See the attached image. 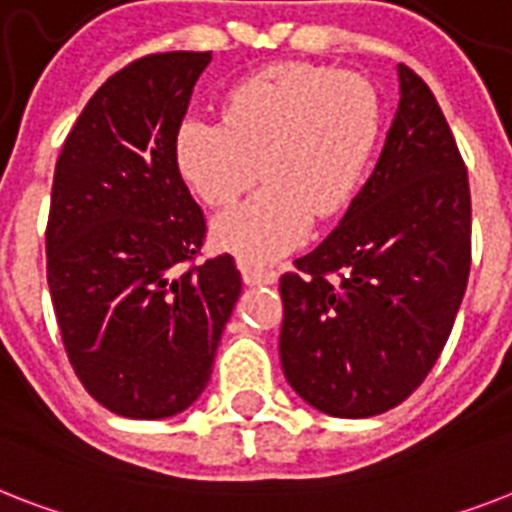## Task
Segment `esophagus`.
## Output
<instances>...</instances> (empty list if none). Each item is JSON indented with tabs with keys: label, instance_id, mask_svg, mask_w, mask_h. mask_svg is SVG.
I'll use <instances>...</instances> for the list:
<instances>
[{
	"label": "esophagus",
	"instance_id": "34e87169",
	"mask_svg": "<svg viewBox=\"0 0 512 512\" xmlns=\"http://www.w3.org/2000/svg\"><path fill=\"white\" fill-rule=\"evenodd\" d=\"M239 268H242L244 284H249V286L276 284L278 273L273 268H263V265H255V263H242Z\"/></svg>",
	"mask_w": 512,
	"mask_h": 512
}]
</instances>
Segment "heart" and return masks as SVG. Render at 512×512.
<instances>
[{"mask_svg":"<svg viewBox=\"0 0 512 512\" xmlns=\"http://www.w3.org/2000/svg\"><path fill=\"white\" fill-rule=\"evenodd\" d=\"M381 134L371 83L302 62L257 70L228 91L223 120L186 118L176 162L213 210L263 173L268 184L215 223V242L242 260H273L305 242L355 194Z\"/></svg>","mask_w":512,"mask_h":512,"instance_id":"b5f03b06","label":"heart"}]
</instances>
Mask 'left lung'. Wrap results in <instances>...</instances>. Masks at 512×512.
<instances>
[{"label":"left lung","mask_w":512,"mask_h":512,"mask_svg":"<svg viewBox=\"0 0 512 512\" xmlns=\"http://www.w3.org/2000/svg\"><path fill=\"white\" fill-rule=\"evenodd\" d=\"M376 168L342 223L281 276V365L321 413L371 418L423 384L471 270V189L434 94L407 65Z\"/></svg>","instance_id":"left-lung-1"}]
</instances>
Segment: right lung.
Segmentation results:
<instances>
[{
    "mask_svg": "<svg viewBox=\"0 0 512 512\" xmlns=\"http://www.w3.org/2000/svg\"><path fill=\"white\" fill-rule=\"evenodd\" d=\"M213 52L128 62L78 115L54 165L47 281L83 389L139 421L205 392L242 273L199 260L207 223L176 162V134Z\"/></svg>",
    "mask_w": 512,
    "mask_h": 512,
    "instance_id": "right-lung-1",
    "label": "right lung"
}]
</instances>
